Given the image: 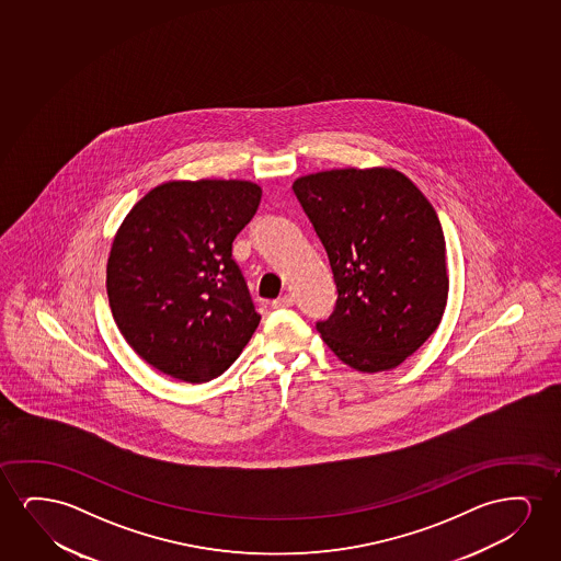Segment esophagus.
Returning <instances> with one entry per match:
<instances>
[{
	"mask_svg": "<svg viewBox=\"0 0 561 561\" xmlns=\"http://www.w3.org/2000/svg\"><path fill=\"white\" fill-rule=\"evenodd\" d=\"M293 302H295V299H293L291 295H284V297H279V299L272 300V307L289 308L293 307Z\"/></svg>",
	"mask_w": 561,
	"mask_h": 561,
	"instance_id": "34e87169",
	"label": "esophagus"
}]
</instances>
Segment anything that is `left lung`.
<instances>
[{
	"label": "left lung",
	"mask_w": 561,
	"mask_h": 561,
	"mask_svg": "<svg viewBox=\"0 0 561 561\" xmlns=\"http://www.w3.org/2000/svg\"><path fill=\"white\" fill-rule=\"evenodd\" d=\"M293 192L337 285L335 308L316 330L351 368H397L445 312L446 245L435 208L392 169L318 172L295 180Z\"/></svg>",
	"instance_id": "1"
}]
</instances>
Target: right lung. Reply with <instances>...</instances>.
<instances>
[{"instance_id":"1","label":"right lung","mask_w":561,"mask_h":561,"mask_svg":"<svg viewBox=\"0 0 561 561\" xmlns=\"http://www.w3.org/2000/svg\"><path fill=\"white\" fill-rule=\"evenodd\" d=\"M262 190L241 180L167 182L116 231L107 295L118 330L167 376L205 383L224 374L259 328L231 243Z\"/></svg>"}]
</instances>
